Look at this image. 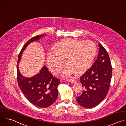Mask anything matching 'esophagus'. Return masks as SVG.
<instances>
[{
	"mask_svg": "<svg viewBox=\"0 0 126 126\" xmlns=\"http://www.w3.org/2000/svg\"><path fill=\"white\" fill-rule=\"evenodd\" d=\"M68 81L70 83H75L76 82V80L73 78H72L71 79H69L68 80Z\"/></svg>",
	"mask_w": 126,
	"mask_h": 126,
	"instance_id": "34e87169",
	"label": "esophagus"
}]
</instances>
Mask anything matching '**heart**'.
Here are the masks:
<instances>
[{
    "label": "heart",
    "instance_id": "b5f03b06",
    "mask_svg": "<svg viewBox=\"0 0 126 126\" xmlns=\"http://www.w3.org/2000/svg\"><path fill=\"white\" fill-rule=\"evenodd\" d=\"M97 48L91 41L65 39L56 43L54 50L47 54V62L51 73L57 75L64 67L63 60L68 67L64 76H69L74 71L80 73L91 64L96 54Z\"/></svg>",
    "mask_w": 126,
    "mask_h": 126
}]
</instances>
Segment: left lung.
I'll return each instance as SVG.
<instances>
[{"mask_svg":"<svg viewBox=\"0 0 126 126\" xmlns=\"http://www.w3.org/2000/svg\"><path fill=\"white\" fill-rule=\"evenodd\" d=\"M99 54L92 66L80 77L84 90L77 97L81 106L91 108L99 105L106 97L112 75L110 59L106 50L99 43Z\"/></svg>","mask_w":126,"mask_h":126,"instance_id":"left-lung-1","label":"left lung"}]
</instances>
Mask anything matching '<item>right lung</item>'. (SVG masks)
Here are the masks:
<instances>
[{
    "instance_id": "1",
    "label": "right lung",
    "mask_w": 126,
    "mask_h": 126,
    "mask_svg": "<svg viewBox=\"0 0 126 126\" xmlns=\"http://www.w3.org/2000/svg\"><path fill=\"white\" fill-rule=\"evenodd\" d=\"M42 36L41 35L40 37ZM39 39V35L36 36L24 45L19 54L18 63L20 60L23 50L27 45L30 42ZM17 79L18 84L27 99L36 106L45 108L51 105L57 98V87L60 80L53 76L45 66L39 74L31 78H27L20 74L17 64Z\"/></svg>"
}]
</instances>
